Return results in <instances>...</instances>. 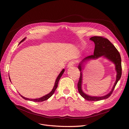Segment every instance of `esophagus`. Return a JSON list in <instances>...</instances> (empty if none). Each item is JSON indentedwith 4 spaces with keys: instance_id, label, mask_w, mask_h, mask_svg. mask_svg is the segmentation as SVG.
I'll return each instance as SVG.
<instances>
[{
    "instance_id": "obj_1",
    "label": "esophagus",
    "mask_w": 129,
    "mask_h": 129,
    "mask_svg": "<svg viewBox=\"0 0 129 129\" xmlns=\"http://www.w3.org/2000/svg\"><path fill=\"white\" fill-rule=\"evenodd\" d=\"M74 62H69V63L68 64V65H67V68H71V67H72L73 66H74Z\"/></svg>"
}]
</instances>
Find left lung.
<instances>
[{
  "label": "left lung",
  "mask_w": 129,
  "mask_h": 129,
  "mask_svg": "<svg viewBox=\"0 0 129 129\" xmlns=\"http://www.w3.org/2000/svg\"><path fill=\"white\" fill-rule=\"evenodd\" d=\"M90 40L94 42V50L93 55L84 58L79 63L78 68L80 72V75L77 84L79 93L82 97L89 101H99L109 98L116 87L118 81L120 80L122 75L121 58L120 54L115 46L107 39L102 37L94 36L90 38ZM101 56H103L115 65V69L117 72L116 80L113 88L110 93L104 96H92L85 93L82 89V70L83 69L84 63L91 59H96Z\"/></svg>",
  "instance_id": "obj_1"
}]
</instances>
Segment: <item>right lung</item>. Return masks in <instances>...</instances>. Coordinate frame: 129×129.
I'll use <instances>...</instances> for the list:
<instances>
[{
    "label": "right lung",
    "mask_w": 129,
    "mask_h": 129,
    "mask_svg": "<svg viewBox=\"0 0 129 129\" xmlns=\"http://www.w3.org/2000/svg\"><path fill=\"white\" fill-rule=\"evenodd\" d=\"M25 39H26V38H24V39L21 41L19 43V44H20V43H21V42H22L23 41H24L25 40ZM64 71H65V70H64V69H63V70L60 72V73L59 74L58 76H57V78H56V80H55V84H54V87H53V88L52 89V91H51L50 93H49L48 94H46V95H45V96H43V97H41V98H37V99H29V98H25V97H24L22 96V95H21V94H20V95L21 96V97H22V98H23V99H25V100H30V101H34V102H41V101H45V100H47V99H48L49 98H50V97L53 95V94L54 93V92H55V90L56 89L57 87V86H58V83L59 80V79H60V78L61 76H62V75L63 74V73H64ZM9 78L10 81L11 82V80H10V77H9Z\"/></svg>",
    "instance_id": "1"
}]
</instances>
